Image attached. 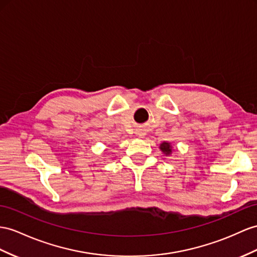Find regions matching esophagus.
Wrapping results in <instances>:
<instances>
[{
  "label": "esophagus",
  "mask_w": 257,
  "mask_h": 257,
  "mask_svg": "<svg viewBox=\"0 0 257 257\" xmlns=\"http://www.w3.org/2000/svg\"><path fill=\"white\" fill-rule=\"evenodd\" d=\"M137 135L138 136H139V137H143L144 135H146V134H144L143 133V130H139V131H138V133H137Z\"/></svg>",
  "instance_id": "34e87169"
}]
</instances>
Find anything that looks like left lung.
<instances>
[{
	"label": "left lung",
	"mask_w": 257,
	"mask_h": 257,
	"mask_svg": "<svg viewBox=\"0 0 257 257\" xmlns=\"http://www.w3.org/2000/svg\"><path fill=\"white\" fill-rule=\"evenodd\" d=\"M160 149L162 150V152L165 153L166 155H169L170 153H172V147H170V143H168V142H163L161 144Z\"/></svg>",
	"instance_id": "left-lung-1"
}]
</instances>
